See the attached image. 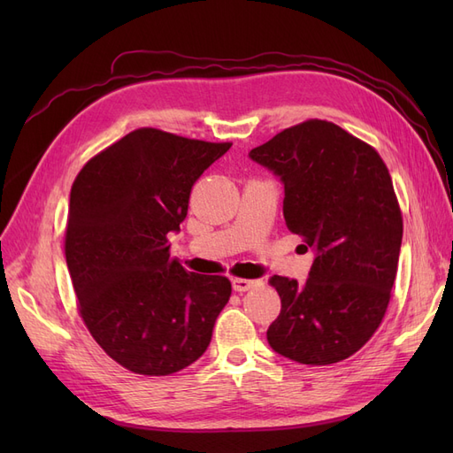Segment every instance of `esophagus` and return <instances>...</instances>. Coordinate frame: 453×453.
Listing matches in <instances>:
<instances>
[{
    "label": "esophagus",
    "instance_id": "obj_1",
    "mask_svg": "<svg viewBox=\"0 0 453 453\" xmlns=\"http://www.w3.org/2000/svg\"><path fill=\"white\" fill-rule=\"evenodd\" d=\"M263 285V280H243V278H234L232 280V287H234V291L238 293H245V291H251L255 287Z\"/></svg>",
    "mask_w": 453,
    "mask_h": 453
}]
</instances>
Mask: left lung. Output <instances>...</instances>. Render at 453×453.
I'll return each mask as SVG.
<instances>
[{
  "label": "left lung",
  "instance_id": "left-lung-1",
  "mask_svg": "<svg viewBox=\"0 0 453 453\" xmlns=\"http://www.w3.org/2000/svg\"><path fill=\"white\" fill-rule=\"evenodd\" d=\"M280 177L283 215L313 251L306 283L272 276L281 298L270 348L303 365L359 351L388 310L403 243L391 175L376 150L326 120H306L250 150Z\"/></svg>",
  "mask_w": 453,
  "mask_h": 453
}]
</instances>
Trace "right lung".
Segmentation results:
<instances>
[{
  "mask_svg": "<svg viewBox=\"0 0 453 453\" xmlns=\"http://www.w3.org/2000/svg\"><path fill=\"white\" fill-rule=\"evenodd\" d=\"M232 143L134 130L79 172L65 263L90 334L119 365L168 376L208 349L232 285L170 258L190 188Z\"/></svg>",
  "mask_w": 453,
  "mask_h": 453,
  "instance_id": "obj_1",
  "label": "right lung"
}]
</instances>
